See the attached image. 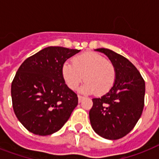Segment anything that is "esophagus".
<instances>
[{
	"label": "esophagus",
	"instance_id": "34e87169",
	"mask_svg": "<svg viewBox=\"0 0 159 159\" xmlns=\"http://www.w3.org/2000/svg\"><path fill=\"white\" fill-rule=\"evenodd\" d=\"M83 99H84V97H82V96H80V95H78V102H82V101Z\"/></svg>",
	"mask_w": 159,
	"mask_h": 159
}]
</instances>
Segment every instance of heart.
I'll use <instances>...</instances> for the list:
<instances>
[{
  "label": "heart",
  "instance_id": "1",
  "mask_svg": "<svg viewBox=\"0 0 159 159\" xmlns=\"http://www.w3.org/2000/svg\"><path fill=\"white\" fill-rule=\"evenodd\" d=\"M62 75L65 83L71 90L77 89L84 77L86 82L81 92L104 95L116 82V69L113 62L102 55L86 52L73 57L72 63H63Z\"/></svg>",
  "mask_w": 159,
  "mask_h": 159
}]
</instances>
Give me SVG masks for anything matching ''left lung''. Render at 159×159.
<instances>
[{
	"mask_svg": "<svg viewBox=\"0 0 159 159\" xmlns=\"http://www.w3.org/2000/svg\"><path fill=\"white\" fill-rule=\"evenodd\" d=\"M115 64L116 80L113 87L100 98H93L89 111L92 129L107 139L128 134L140 118L144 106L145 82L135 66L122 55L97 48Z\"/></svg>",
	"mask_w": 159,
	"mask_h": 159,
	"instance_id": "obj_1",
	"label": "left lung"
}]
</instances>
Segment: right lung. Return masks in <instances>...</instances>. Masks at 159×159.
I'll return each instance as SVG.
<instances>
[{
    "label": "right lung",
    "mask_w": 159,
    "mask_h": 159,
    "mask_svg": "<svg viewBox=\"0 0 159 159\" xmlns=\"http://www.w3.org/2000/svg\"><path fill=\"white\" fill-rule=\"evenodd\" d=\"M78 49L48 47L32 55L19 67L11 83L14 112L25 128L37 135L57 132L78 104L67 87L62 67Z\"/></svg>",
    "instance_id": "right-lung-1"
}]
</instances>
